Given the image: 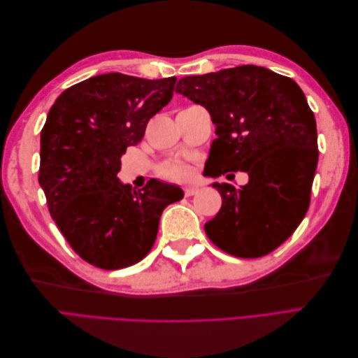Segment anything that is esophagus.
I'll return each instance as SVG.
<instances>
[{
  "label": "esophagus",
  "instance_id": "34e87169",
  "mask_svg": "<svg viewBox=\"0 0 358 358\" xmlns=\"http://www.w3.org/2000/svg\"><path fill=\"white\" fill-rule=\"evenodd\" d=\"M199 187L197 185H188L187 188H185V196L187 197H191V196H194V194H197L199 192Z\"/></svg>",
  "mask_w": 358,
  "mask_h": 358
}]
</instances>
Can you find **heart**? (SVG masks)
Instances as JSON below:
<instances>
[{"mask_svg":"<svg viewBox=\"0 0 358 358\" xmlns=\"http://www.w3.org/2000/svg\"><path fill=\"white\" fill-rule=\"evenodd\" d=\"M189 175V167L183 162H171L162 169V176L167 179H185Z\"/></svg>","mask_w":358,"mask_h":358,"instance_id":"obj_1","label":"heart"}]
</instances>
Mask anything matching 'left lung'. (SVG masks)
Returning a JSON list of instances; mask_svg holds the SVG:
<instances>
[{
  "instance_id": "left-lung-1",
  "label": "left lung",
  "mask_w": 358,
  "mask_h": 358,
  "mask_svg": "<svg viewBox=\"0 0 358 358\" xmlns=\"http://www.w3.org/2000/svg\"><path fill=\"white\" fill-rule=\"evenodd\" d=\"M178 94L209 112L218 136L206 176L246 171V185L213 182L222 206L204 231L241 258L272 252L305 218L318 164L317 122L300 86L258 66L224 69L178 82Z\"/></svg>"
}]
</instances>
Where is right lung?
I'll list each match as a JSON object with an SVG mask.
<instances>
[{"mask_svg":"<svg viewBox=\"0 0 358 358\" xmlns=\"http://www.w3.org/2000/svg\"><path fill=\"white\" fill-rule=\"evenodd\" d=\"M176 78L94 76L64 91L40 137L38 182L70 246L90 264L116 270L152 248L159 216L182 189L149 180L133 189L116 178L121 157L145 136L148 121L170 103Z\"/></svg>","mask_w":358,"mask_h":358,"instance_id":"right-lung-1","label":"right lung"}]
</instances>
